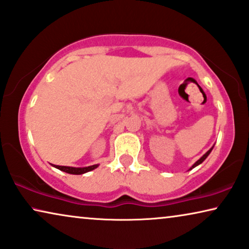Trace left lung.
<instances>
[{"label":"left lung","instance_id":"1","mask_svg":"<svg viewBox=\"0 0 249 249\" xmlns=\"http://www.w3.org/2000/svg\"><path fill=\"white\" fill-rule=\"evenodd\" d=\"M213 147H214V146H212V147H211V148L209 149V151H207V152L205 153V154H204V155L202 156V158H200L199 160H197V161H196L195 163H194V164L192 165V168H190L189 170H192V169H194V168H195V166H197V165H199V164H200V163H203V161H205V159L207 158V156H209V155H210V153H211V152H212V149H213Z\"/></svg>","mask_w":249,"mask_h":249}]
</instances>
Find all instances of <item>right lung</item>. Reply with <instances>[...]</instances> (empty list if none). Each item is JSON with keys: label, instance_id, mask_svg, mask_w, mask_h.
<instances>
[{"label": "right lung", "instance_id": "add662e5", "mask_svg": "<svg viewBox=\"0 0 249 249\" xmlns=\"http://www.w3.org/2000/svg\"><path fill=\"white\" fill-rule=\"evenodd\" d=\"M54 168L61 170V171L70 173V175H84V173L89 172L91 170L96 169L98 164H94L90 166H85V168H74V166H63V165H53Z\"/></svg>", "mask_w": 249, "mask_h": 249}]
</instances>
